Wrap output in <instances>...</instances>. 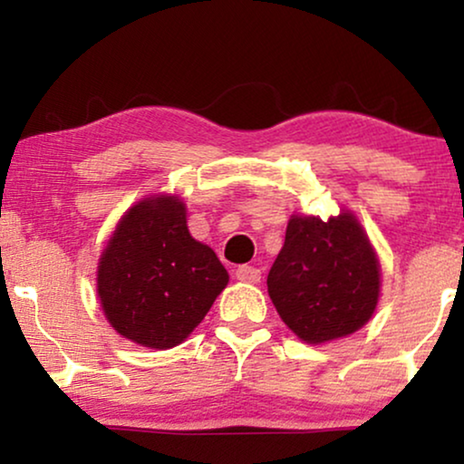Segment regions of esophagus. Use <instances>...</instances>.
I'll return each instance as SVG.
<instances>
[{"label":"esophagus","instance_id":"obj_1","mask_svg":"<svg viewBox=\"0 0 464 464\" xmlns=\"http://www.w3.org/2000/svg\"><path fill=\"white\" fill-rule=\"evenodd\" d=\"M237 278L240 283L256 285L262 278V272H259V268H253V266H240V268H237Z\"/></svg>","mask_w":464,"mask_h":464}]
</instances>
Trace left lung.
Returning <instances> with one entry per match:
<instances>
[{"instance_id": "obj_1", "label": "left lung", "mask_w": 464, "mask_h": 464, "mask_svg": "<svg viewBox=\"0 0 464 464\" xmlns=\"http://www.w3.org/2000/svg\"><path fill=\"white\" fill-rule=\"evenodd\" d=\"M380 287V259L357 215H291L268 294L297 338L325 344L359 332L376 313Z\"/></svg>"}]
</instances>
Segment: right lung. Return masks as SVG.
Masks as SVG:
<instances>
[{"instance_id": "right-lung-1", "label": "right lung", "mask_w": 464, "mask_h": 464, "mask_svg": "<svg viewBox=\"0 0 464 464\" xmlns=\"http://www.w3.org/2000/svg\"><path fill=\"white\" fill-rule=\"evenodd\" d=\"M179 196L154 194L120 218L97 266V294L110 325L139 346L167 351L205 319L227 270L192 238Z\"/></svg>"}]
</instances>
